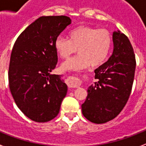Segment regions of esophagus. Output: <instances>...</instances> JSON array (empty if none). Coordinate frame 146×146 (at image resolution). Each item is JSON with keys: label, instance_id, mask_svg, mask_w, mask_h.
I'll list each match as a JSON object with an SVG mask.
<instances>
[{"label": "esophagus", "instance_id": "obj_1", "mask_svg": "<svg viewBox=\"0 0 146 146\" xmlns=\"http://www.w3.org/2000/svg\"><path fill=\"white\" fill-rule=\"evenodd\" d=\"M66 84L71 89L78 88L80 85V80L75 76H68L66 79Z\"/></svg>", "mask_w": 146, "mask_h": 146}]
</instances>
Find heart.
I'll return each mask as SVG.
<instances>
[{
	"label": "heart",
	"mask_w": 146,
	"mask_h": 146,
	"mask_svg": "<svg viewBox=\"0 0 146 146\" xmlns=\"http://www.w3.org/2000/svg\"><path fill=\"white\" fill-rule=\"evenodd\" d=\"M69 40L58 37L54 47L62 59H67L76 52L79 54L64 62L63 71H81L90 65L97 67L104 64L111 52L113 39L107 29H98L89 26H78L68 34Z\"/></svg>",
	"instance_id": "b5f03b06"
}]
</instances>
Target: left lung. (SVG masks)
Instances as JSON below:
<instances>
[{
    "mask_svg": "<svg viewBox=\"0 0 146 146\" xmlns=\"http://www.w3.org/2000/svg\"><path fill=\"white\" fill-rule=\"evenodd\" d=\"M112 36V55L95 70L98 81L88 88L81 106L85 117L97 124L113 120L120 113L133 83L136 59L131 43L120 31H114Z\"/></svg>",
    "mask_w": 146,
    "mask_h": 146,
    "instance_id": "obj_1",
    "label": "left lung"
}]
</instances>
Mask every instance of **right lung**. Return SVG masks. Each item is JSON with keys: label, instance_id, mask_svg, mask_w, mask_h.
<instances>
[{"label": "right lung", "instance_id": "1", "mask_svg": "<svg viewBox=\"0 0 146 146\" xmlns=\"http://www.w3.org/2000/svg\"><path fill=\"white\" fill-rule=\"evenodd\" d=\"M70 23L66 16L39 17L19 35L13 48L10 92L19 110L35 122L54 119L67 92L62 76L50 73L57 64L55 40Z\"/></svg>", "mask_w": 146, "mask_h": 146}]
</instances>
